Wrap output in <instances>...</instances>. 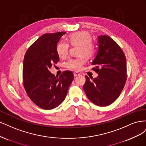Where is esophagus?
<instances>
[{"mask_svg":"<svg viewBox=\"0 0 146 146\" xmlns=\"http://www.w3.org/2000/svg\"><path fill=\"white\" fill-rule=\"evenodd\" d=\"M80 74L79 73V72H74V77L78 76H80Z\"/></svg>","mask_w":146,"mask_h":146,"instance_id":"obj_1","label":"esophagus"}]
</instances>
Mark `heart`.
Returning a JSON list of instances; mask_svg holds the SVG:
<instances>
[{"label":"heart","mask_w":146,"mask_h":146,"mask_svg":"<svg viewBox=\"0 0 146 146\" xmlns=\"http://www.w3.org/2000/svg\"><path fill=\"white\" fill-rule=\"evenodd\" d=\"M92 41L91 35L86 32H78L70 35L68 38L69 43L73 46H79L78 54L80 56L70 58L66 63V67L76 71L82 69L83 66L86 63V59L84 55L91 58L96 54V47ZM69 43L62 41L57 44L56 51L60 58H65L68 56L70 47Z\"/></svg>","instance_id":"obj_1"}]
</instances>
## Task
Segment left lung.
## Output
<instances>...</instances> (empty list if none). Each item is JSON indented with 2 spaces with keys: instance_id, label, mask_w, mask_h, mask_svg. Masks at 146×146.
Instances as JSON below:
<instances>
[{
  "instance_id": "1",
  "label": "left lung",
  "mask_w": 146,
  "mask_h": 146,
  "mask_svg": "<svg viewBox=\"0 0 146 146\" xmlns=\"http://www.w3.org/2000/svg\"><path fill=\"white\" fill-rule=\"evenodd\" d=\"M99 50L92 65L97 78L85 76L83 90L94 104L105 107L113 103L121 93L127 80V64L121 47L107 35L98 37Z\"/></svg>"
}]
</instances>
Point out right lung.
<instances>
[{"mask_svg":"<svg viewBox=\"0 0 146 146\" xmlns=\"http://www.w3.org/2000/svg\"><path fill=\"white\" fill-rule=\"evenodd\" d=\"M65 33L44 34L29 47L24 56V87L31 100L44 110L54 109L63 102L74 79L70 70H65L59 77L49 71L60 60L56 45Z\"/></svg>","mask_w":146,"mask_h":146,"instance_id":"right-lung-1","label":"right lung"}]
</instances>
